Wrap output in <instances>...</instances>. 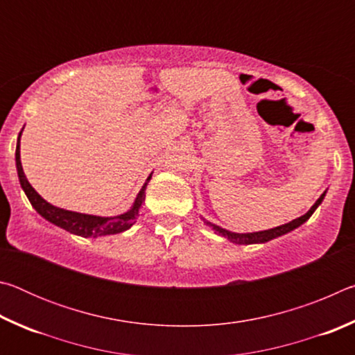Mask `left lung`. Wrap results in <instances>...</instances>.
<instances>
[{"label": "left lung", "mask_w": 355, "mask_h": 355, "mask_svg": "<svg viewBox=\"0 0 355 355\" xmlns=\"http://www.w3.org/2000/svg\"><path fill=\"white\" fill-rule=\"evenodd\" d=\"M324 196H326V191L322 192L320 199L315 202V205L311 207L304 216H300V218L294 219L291 222H288V224L274 227V228H269V230L254 232V233H235V232L225 230V228H222L219 225H214V224H211V222H208V220H205V222H207V225L211 227L216 233H219L220 236L230 239V241L235 243V244H260V243H268V241H271V239H274V238H279L282 235H286L288 232L294 230V228H297L299 225H302L305 220L310 219V216L315 213V209L321 205V202L324 200Z\"/></svg>", "instance_id": "left-lung-1"}]
</instances>
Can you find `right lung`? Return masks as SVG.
Masks as SVG:
<instances>
[{
  "mask_svg": "<svg viewBox=\"0 0 355 355\" xmlns=\"http://www.w3.org/2000/svg\"><path fill=\"white\" fill-rule=\"evenodd\" d=\"M23 131V130H21ZM17 139V150H15V164H17V173H19V180L23 191L28 197V200L31 202L33 208L37 211L42 218H45L48 222L55 224L58 227L64 228L73 235L83 236V238H97V236H106V235H116V233H122L135 224L139 218V209L142 207L144 200H146V188L147 183L152 178V173H150L147 182L144 183L142 189L137 194L136 200L127 213L112 216V218H101V216H92V214H83L76 211H69V209L58 208L51 203H48L45 199L37 194L31 184H29L28 178L23 172L21 161H20V136Z\"/></svg>",
  "mask_w": 355,
  "mask_h": 355,
  "instance_id": "obj_1",
  "label": "right lung"
}]
</instances>
